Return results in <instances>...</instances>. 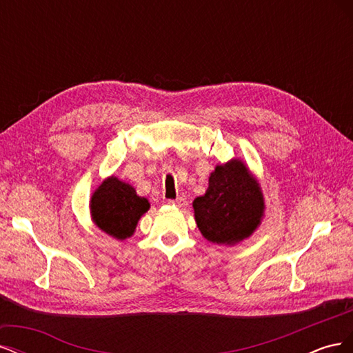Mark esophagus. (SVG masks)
I'll return each mask as SVG.
<instances>
[{
    "instance_id": "1",
    "label": "esophagus",
    "mask_w": 353,
    "mask_h": 353,
    "mask_svg": "<svg viewBox=\"0 0 353 353\" xmlns=\"http://www.w3.org/2000/svg\"><path fill=\"white\" fill-rule=\"evenodd\" d=\"M169 203L172 206H176V208H184L185 205H187V200H185V197H183V196H179V197H176L175 200H169Z\"/></svg>"
}]
</instances>
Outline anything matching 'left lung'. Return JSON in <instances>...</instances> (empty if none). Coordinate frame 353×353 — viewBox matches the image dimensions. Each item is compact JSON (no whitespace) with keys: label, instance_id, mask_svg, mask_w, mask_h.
Here are the masks:
<instances>
[{"label":"left lung","instance_id":"8db88e82","mask_svg":"<svg viewBox=\"0 0 353 353\" xmlns=\"http://www.w3.org/2000/svg\"><path fill=\"white\" fill-rule=\"evenodd\" d=\"M194 219L208 241L236 245L258 230L265 216L259 181L241 159L216 165L206 193L193 201Z\"/></svg>","mask_w":353,"mask_h":353}]
</instances>
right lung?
<instances>
[{"label":"right lung","mask_w":353,"mask_h":353,"mask_svg":"<svg viewBox=\"0 0 353 353\" xmlns=\"http://www.w3.org/2000/svg\"><path fill=\"white\" fill-rule=\"evenodd\" d=\"M148 209V199L138 196L131 184L114 175L103 179L90 200L91 219L95 227L121 241L134 236L138 221Z\"/></svg>","instance_id":"right-lung-1"}]
</instances>
